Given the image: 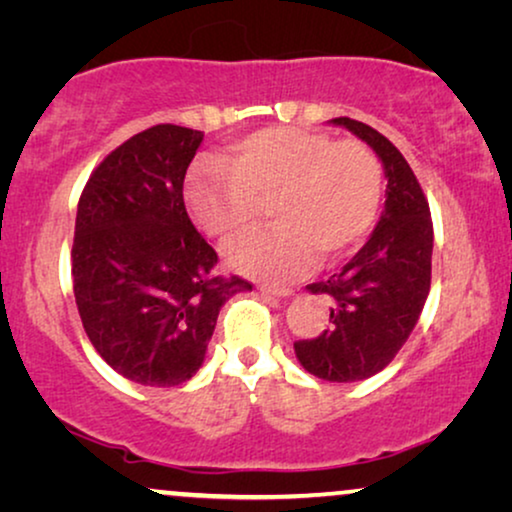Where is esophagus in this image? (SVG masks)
<instances>
[{
	"mask_svg": "<svg viewBox=\"0 0 512 512\" xmlns=\"http://www.w3.org/2000/svg\"><path fill=\"white\" fill-rule=\"evenodd\" d=\"M261 291L265 293V296H275V298H289V296H293V289H286V286L263 284Z\"/></svg>",
	"mask_w": 512,
	"mask_h": 512,
	"instance_id": "34e87169",
	"label": "esophagus"
}]
</instances>
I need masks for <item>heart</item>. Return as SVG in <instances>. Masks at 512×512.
<instances>
[{
	"label": "heart",
	"mask_w": 512,
	"mask_h": 512,
	"mask_svg": "<svg viewBox=\"0 0 512 512\" xmlns=\"http://www.w3.org/2000/svg\"><path fill=\"white\" fill-rule=\"evenodd\" d=\"M186 207L212 237L247 228L256 200L270 198L275 226L233 237L230 268L258 279L303 275L317 258L335 261L373 226L382 198V167L366 144L335 142L303 128H265L207 158L186 179Z\"/></svg>",
	"instance_id": "heart-1"
}]
</instances>
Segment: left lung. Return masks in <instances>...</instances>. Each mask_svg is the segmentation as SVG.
Instances as JSON below:
<instances>
[{"label": "left lung", "instance_id": "obj_1", "mask_svg": "<svg viewBox=\"0 0 512 512\" xmlns=\"http://www.w3.org/2000/svg\"><path fill=\"white\" fill-rule=\"evenodd\" d=\"M382 160L387 200L368 242L340 272L307 286L331 298V326L293 349L307 373L328 382L368 380L410 338L431 289L433 223L429 202L403 153L370 125L333 118Z\"/></svg>", "mask_w": 512, "mask_h": 512}]
</instances>
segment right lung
Here are the masks:
<instances>
[{"instance_id": "right-lung-1", "label": "right lung", "mask_w": 512, "mask_h": 512, "mask_svg": "<svg viewBox=\"0 0 512 512\" xmlns=\"http://www.w3.org/2000/svg\"><path fill=\"white\" fill-rule=\"evenodd\" d=\"M202 132L153 125L111 151L79 200L74 298L97 354L144 387H177L205 361L228 298L219 256L188 219L184 177Z\"/></svg>"}]
</instances>
